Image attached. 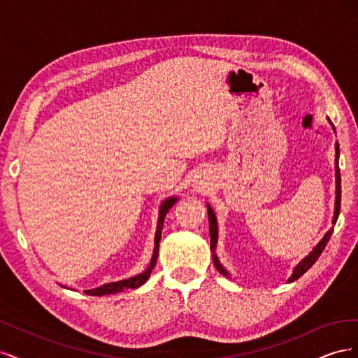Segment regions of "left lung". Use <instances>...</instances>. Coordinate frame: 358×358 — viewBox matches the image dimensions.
<instances>
[{
    "mask_svg": "<svg viewBox=\"0 0 358 358\" xmlns=\"http://www.w3.org/2000/svg\"><path fill=\"white\" fill-rule=\"evenodd\" d=\"M339 212H341V170H339V145L336 143V206H334V216H333V224H336V221H338V216H339ZM208 215H209V231H210V248L212 251L216 246V241H218V225H216V216L212 210L210 206L208 204ZM331 233H333V229L329 230L326 233V236L322 237V241L313 248V251L301 259V262L296 266L294 272H292L291 278L288 279V282H292V280L299 279L301 275H305L308 270L315 264L317 259L320 258V255L322 254L324 248H326V245L329 243L330 237H331ZM213 263H215V267L220 270V272L225 276H229V273H227V270L220 264L218 258H216V255L213 254Z\"/></svg>",
    "mask_w": 358,
    "mask_h": 358,
    "instance_id": "obj_1",
    "label": "left lung"
}]
</instances>
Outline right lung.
<instances>
[{"label":"right lung","instance_id":"1","mask_svg":"<svg viewBox=\"0 0 358 358\" xmlns=\"http://www.w3.org/2000/svg\"><path fill=\"white\" fill-rule=\"evenodd\" d=\"M178 199H167L164 203L161 204V209H159V218H158V225H157V234H155V249H154V255L150 258V264L149 268H146L143 273H140L134 278H129L125 280H119V282H110V284H106L101 285L99 288H94V289H86L85 294L88 296H104V294H116V292H122L125 289H134L138 288L140 285H143L148 278L150 276V272H152V267L157 263V254H158V246H159V241H161V231H162V224H164V218L167 212L170 210V208L173 204L176 203Z\"/></svg>","mask_w":358,"mask_h":358}]
</instances>
